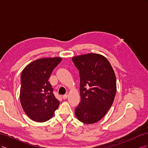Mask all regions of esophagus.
<instances>
[{
    "instance_id": "obj_1",
    "label": "esophagus",
    "mask_w": 148,
    "mask_h": 148,
    "mask_svg": "<svg viewBox=\"0 0 148 148\" xmlns=\"http://www.w3.org/2000/svg\"><path fill=\"white\" fill-rule=\"evenodd\" d=\"M62 97H63L64 99H65L67 97H68V95H63V96H62Z\"/></svg>"
}]
</instances>
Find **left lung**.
<instances>
[{"mask_svg":"<svg viewBox=\"0 0 148 148\" xmlns=\"http://www.w3.org/2000/svg\"><path fill=\"white\" fill-rule=\"evenodd\" d=\"M72 61L80 78L81 101L75 115L84 123H96L113 104L117 89L114 71L108 60L97 53L74 57Z\"/></svg>","mask_w":148,"mask_h":148,"instance_id":"obj_1","label":"left lung"}]
</instances>
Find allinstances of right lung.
I'll return each mask as SVG.
<instances>
[{
    "label": "right lung",
    "instance_id": "obj_1",
    "mask_svg": "<svg viewBox=\"0 0 148 148\" xmlns=\"http://www.w3.org/2000/svg\"><path fill=\"white\" fill-rule=\"evenodd\" d=\"M60 57L43 58L31 62L21 75L20 102L25 114L34 121L44 122L52 118L60 102L53 94L48 79Z\"/></svg>",
    "mask_w": 148,
    "mask_h": 148
}]
</instances>
